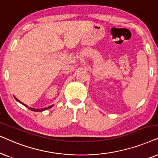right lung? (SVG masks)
<instances>
[{
    "label": "right lung",
    "instance_id": "add662e5",
    "mask_svg": "<svg viewBox=\"0 0 158 158\" xmlns=\"http://www.w3.org/2000/svg\"><path fill=\"white\" fill-rule=\"evenodd\" d=\"M14 98H15V97H14ZM15 99H16V100H17V101H18V102H20V103H22V105H24V106H26V107H27V108H28L29 109V110H32V111H36V112H40V111H43V110H47V109H50V108H52V106H49V107H48V108H42V109H35V108H29V107H28V106H27V105H25V104H23V103H22V102H20V101H19V100H18V99H17V98H15Z\"/></svg>",
    "mask_w": 158,
    "mask_h": 158
}]
</instances>
